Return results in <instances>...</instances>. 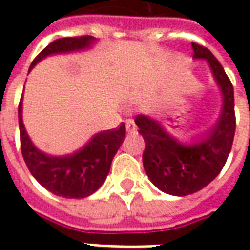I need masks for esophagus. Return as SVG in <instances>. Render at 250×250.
I'll list each match as a JSON object with an SVG mask.
<instances>
[{
  "label": "esophagus",
  "instance_id": "34e87169",
  "mask_svg": "<svg viewBox=\"0 0 250 250\" xmlns=\"http://www.w3.org/2000/svg\"><path fill=\"white\" fill-rule=\"evenodd\" d=\"M126 130H128L129 133H134L137 130V126H136L133 120H126Z\"/></svg>",
  "mask_w": 250,
  "mask_h": 250
}]
</instances>
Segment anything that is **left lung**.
<instances>
[{"label":"left lung","mask_w":250,"mask_h":250,"mask_svg":"<svg viewBox=\"0 0 250 250\" xmlns=\"http://www.w3.org/2000/svg\"><path fill=\"white\" fill-rule=\"evenodd\" d=\"M195 60H207L222 95V107L214 125L183 143L152 117H136L145 141L144 169L150 182L166 194L186 196L202 190L218 176L228 160L235 132L234 90L224 67L210 51L192 43Z\"/></svg>","instance_id":"8db88e82"}]
</instances>
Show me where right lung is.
<instances>
[{"instance_id": "1", "label": "right lung", "mask_w": 250, "mask_h": 250, "mask_svg": "<svg viewBox=\"0 0 250 250\" xmlns=\"http://www.w3.org/2000/svg\"><path fill=\"white\" fill-rule=\"evenodd\" d=\"M97 39L93 36L62 37L48 44L32 62L29 71L47 56L68 54L91 48ZM19 126L22 157L32 176L44 188L67 199H82L91 195L104 185L110 171L113 157L125 139V124L118 129L100 132L82 149L72 155L52 156L32 143L22 122V98L19 105Z\"/></svg>"}]
</instances>
